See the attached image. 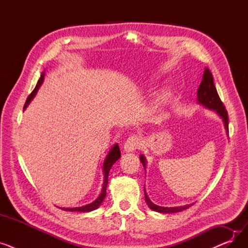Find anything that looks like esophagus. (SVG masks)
<instances>
[{"label": "esophagus", "instance_id": "esophagus-1", "mask_svg": "<svg viewBox=\"0 0 248 248\" xmlns=\"http://www.w3.org/2000/svg\"><path fill=\"white\" fill-rule=\"evenodd\" d=\"M141 145V140L138 136H132L129 137L124 144V150L127 153L135 152L136 150L140 149Z\"/></svg>", "mask_w": 248, "mask_h": 248}]
</instances>
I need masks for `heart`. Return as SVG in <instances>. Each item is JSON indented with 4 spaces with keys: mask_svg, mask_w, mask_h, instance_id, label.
Returning a JSON list of instances; mask_svg holds the SVG:
<instances>
[{
    "mask_svg": "<svg viewBox=\"0 0 248 248\" xmlns=\"http://www.w3.org/2000/svg\"><path fill=\"white\" fill-rule=\"evenodd\" d=\"M170 90L169 89H165V90H163L162 93L158 95V97H157V99H155V103L158 104V106H160V107H162L163 104H165L166 102H167V100L169 99V97H170Z\"/></svg>",
    "mask_w": 248,
    "mask_h": 248,
    "instance_id": "obj_1",
    "label": "heart"
}]
</instances>
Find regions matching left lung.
I'll return each instance as SVG.
<instances>
[{"label": "left lung", "mask_w": 248, "mask_h": 248, "mask_svg": "<svg viewBox=\"0 0 248 248\" xmlns=\"http://www.w3.org/2000/svg\"><path fill=\"white\" fill-rule=\"evenodd\" d=\"M197 102L201 106L205 107L208 109L214 110L221 119L223 121L224 124V127L226 134L228 135V114H227V110L225 109L222 101H221L216 87L214 85V81H213V76L211 71L208 69L207 67H205L204 73H203V77H202V81L199 85L198 91H197ZM140 160L144 166L145 170L147 168V160L145 158L144 155H140ZM144 192H145V198H146V202L148 204V206L150 207V209H152L153 211L159 212V213H176V212H181L183 210L188 209L189 207H191L193 205L192 204H187V205H183V206H177V207H162V206H158L154 204L146 192V189L144 187Z\"/></svg>", "instance_id": "left-lung-1"}]
</instances>
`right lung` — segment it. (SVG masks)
<instances>
[{"label":"right lung","mask_w":248,"mask_h":248,"mask_svg":"<svg viewBox=\"0 0 248 248\" xmlns=\"http://www.w3.org/2000/svg\"><path fill=\"white\" fill-rule=\"evenodd\" d=\"M44 77H45V71H43L41 73L40 78L37 82V85L35 87V89L32 91V93L28 96L27 100H26V103L24 106V110L28 108V106L30 104V102L33 100V98L36 96L38 89L40 88V86L42 85L43 81H44ZM121 158V151H120V147L117 144H114L111 149L109 150L108 154L107 155L106 159H104L103 165H102V171H103V183H102V189L100 194L98 195V197L93 201L87 205L81 206V207H73V208H65V207H59L60 209L65 210V211H70V212H90L93 211L101 205V203L103 202L104 198H106L107 195V187H108V174L110 169L112 167V165Z\"/></svg>","instance_id":"obj_1"}]
</instances>
